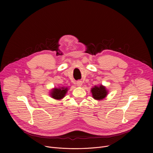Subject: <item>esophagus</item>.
<instances>
[{"instance_id": "34e87169", "label": "esophagus", "mask_w": 153, "mask_h": 153, "mask_svg": "<svg viewBox=\"0 0 153 153\" xmlns=\"http://www.w3.org/2000/svg\"><path fill=\"white\" fill-rule=\"evenodd\" d=\"M76 84H77V86L80 87V86L82 85V82L79 80V81H77V82H76Z\"/></svg>"}]
</instances>
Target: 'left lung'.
<instances>
[{
	"label": "left lung",
	"mask_w": 153,
	"mask_h": 153,
	"mask_svg": "<svg viewBox=\"0 0 153 153\" xmlns=\"http://www.w3.org/2000/svg\"><path fill=\"white\" fill-rule=\"evenodd\" d=\"M93 97L96 100H102L106 97L108 94V91L105 86L100 85V86H94L91 90Z\"/></svg>",
	"instance_id": "8db88e82"
}]
</instances>
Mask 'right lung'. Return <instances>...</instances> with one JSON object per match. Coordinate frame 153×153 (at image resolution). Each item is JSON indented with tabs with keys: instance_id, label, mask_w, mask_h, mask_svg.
<instances>
[{
	"instance_id": "obj_1",
	"label": "right lung",
	"mask_w": 153,
	"mask_h": 153,
	"mask_svg": "<svg viewBox=\"0 0 153 153\" xmlns=\"http://www.w3.org/2000/svg\"><path fill=\"white\" fill-rule=\"evenodd\" d=\"M68 91V88H65V87H61V88H55L53 89L50 93V96L52 98L56 100H60L63 99L65 94H67Z\"/></svg>"
}]
</instances>
